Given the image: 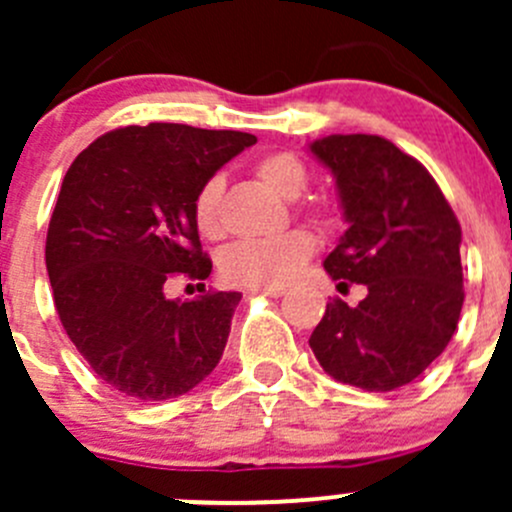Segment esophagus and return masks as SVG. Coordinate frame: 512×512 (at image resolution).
I'll list each match as a JSON object with an SVG mask.
<instances>
[{
	"instance_id": "esophagus-1",
	"label": "esophagus",
	"mask_w": 512,
	"mask_h": 512,
	"mask_svg": "<svg viewBox=\"0 0 512 512\" xmlns=\"http://www.w3.org/2000/svg\"><path fill=\"white\" fill-rule=\"evenodd\" d=\"M252 294H265V297H282V294H285V289H280V287H252L250 289Z\"/></svg>"
}]
</instances>
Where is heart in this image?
Listing matches in <instances>:
<instances>
[{"label":"heart","instance_id":"b5f03b06","mask_svg":"<svg viewBox=\"0 0 512 512\" xmlns=\"http://www.w3.org/2000/svg\"><path fill=\"white\" fill-rule=\"evenodd\" d=\"M255 175L272 193L287 200L299 198L309 183L302 160L287 151L262 156L255 163ZM223 190L225 180L213 175L200 185L193 198L195 227L208 240H220L225 235ZM312 252V237L302 230L265 240H240L220 255V272L230 285L237 287H285L304 270Z\"/></svg>","mask_w":512,"mask_h":512}]
</instances>
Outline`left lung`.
<instances>
[{
    "label": "left lung",
    "instance_id": "obj_1",
    "mask_svg": "<svg viewBox=\"0 0 512 512\" xmlns=\"http://www.w3.org/2000/svg\"><path fill=\"white\" fill-rule=\"evenodd\" d=\"M337 178L349 227L324 260L339 289L366 285L356 307L327 304L309 347L329 376L364 391L411 384L451 342L463 307L461 225L416 158L381 136L309 146Z\"/></svg>",
    "mask_w": 512,
    "mask_h": 512
}]
</instances>
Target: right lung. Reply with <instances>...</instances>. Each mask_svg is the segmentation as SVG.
I'll return each instance as SVG.
<instances>
[{
  "label": "right lung",
  "mask_w": 512,
  "mask_h": 512,
  "mask_svg": "<svg viewBox=\"0 0 512 512\" xmlns=\"http://www.w3.org/2000/svg\"><path fill=\"white\" fill-rule=\"evenodd\" d=\"M257 138L185 123L126 126L66 170L46 232V272L66 334L103 384L153 404L218 366L240 292L168 299L173 277L208 280L193 198Z\"/></svg>",
  "instance_id": "obj_1"
}]
</instances>
